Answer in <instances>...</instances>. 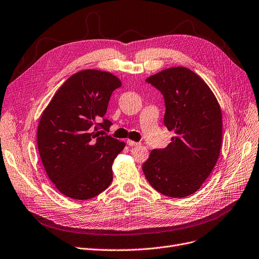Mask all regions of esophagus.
<instances>
[{
  "label": "esophagus",
  "instance_id": "1",
  "mask_svg": "<svg viewBox=\"0 0 259 259\" xmlns=\"http://www.w3.org/2000/svg\"><path fill=\"white\" fill-rule=\"evenodd\" d=\"M127 144L130 146V147H133V146H139L141 143H138V142H134V141L128 140V141H127Z\"/></svg>",
  "mask_w": 259,
  "mask_h": 259
}]
</instances>
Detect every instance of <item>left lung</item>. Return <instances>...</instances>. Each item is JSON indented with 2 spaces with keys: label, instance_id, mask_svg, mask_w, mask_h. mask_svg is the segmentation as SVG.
<instances>
[{
  "label": "left lung",
  "instance_id": "8db88e82",
  "mask_svg": "<svg viewBox=\"0 0 259 259\" xmlns=\"http://www.w3.org/2000/svg\"><path fill=\"white\" fill-rule=\"evenodd\" d=\"M146 81L164 96V125L176 136L166 148L150 152L143 164L144 175L159 193L187 197L202 186L219 157V103L204 80L184 66L166 69Z\"/></svg>",
  "mask_w": 259,
  "mask_h": 259
}]
</instances>
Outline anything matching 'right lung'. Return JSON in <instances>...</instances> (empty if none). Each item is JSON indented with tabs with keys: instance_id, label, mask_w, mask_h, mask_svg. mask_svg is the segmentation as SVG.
Returning a JSON list of instances; mask_svg holds the SVG:
<instances>
[{
	"instance_id": "obj_1",
	"label": "right lung",
	"mask_w": 259,
	"mask_h": 259,
	"mask_svg": "<svg viewBox=\"0 0 259 259\" xmlns=\"http://www.w3.org/2000/svg\"><path fill=\"white\" fill-rule=\"evenodd\" d=\"M120 85L109 72L80 71L58 89L43 111L37 131L39 154L50 180L66 197L94 198L113 180L112 164L126 144L98 130L112 125L104 116L112 92Z\"/></svg>"
}]
</instances>
